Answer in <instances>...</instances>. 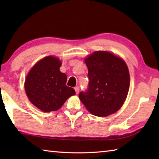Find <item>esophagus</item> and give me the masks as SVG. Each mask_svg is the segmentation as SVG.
<instances>
[{
	"instance_id": "34e87169",
	"label": "esophagus",
	"mask_w": 159,
	"mask_h": 159,
	"mask_svg": "<svg viewBox=\"0 0 159 159\" xmlns=\"http://www.w3.org/2000/svg\"><path fill=\"white\" fill-rule=\"evenodd\" d=\"M74 89H75V92H76V93L78 94L79 93V90H80V87L79 86H76L74 87Z\"/></svg>"
}]
</instances>
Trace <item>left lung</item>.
<instances>
[{
    "mask_svg": "<svg viewBox=\"0 0 159 159\" xmlns=\"http://www.w3.org/2000/svg\"><path fill=\"white\" fill-rule=\"evenodd\" d=\"M89 85L79 98L94 116L106 117L123 105L130 87V74L124 61L107 51H96L85 59Z\"/></svg>",
    "mask_w": 159,
    "mask_h": 159,
    "instance_id": "8db88e82",
    "label": "left lung"
}]
</instances>
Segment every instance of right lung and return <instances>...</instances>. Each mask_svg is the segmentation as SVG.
I'll return each instance as SVG.
<instances>
[{"instance_id": "obj_1", "label": "right lung", "mask_w": 159, "mask_h": 159, "mask_svg": "<svg viewBox=\"0 0 159 159\" xmlns=\"http://www.w3.org/2000/svg\"><path fill=\"white\" fill-rule=\"evenodd\" d=\"M61 62L48 56L33 66L25 83V92L31 102L44 112L59 109L66 100L76 94L66 84L67 76L60 72Z\"/></svg>"}]
</instances>
